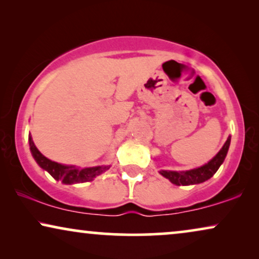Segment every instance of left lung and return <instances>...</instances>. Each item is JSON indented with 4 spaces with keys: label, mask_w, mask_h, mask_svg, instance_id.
Segmentation results:
<instances>
[{
    "label": "left lung",
    "mask_w": 259,
    "mask_h": 259,
    "mask_svg": "<svg viewBox=\"0 0 259 259\" xmlns=\"http://www.w3.org/2000/svg\"><path fill=\"white\" fill-rule=\"evenodd\" d=\"M230 141H231V137L228 138V140L225 141L224 146L222 147V150L215 154V157L211 159L207 164H205L200 167L190 169V171H165L161 169L160 175L165 177L166 179H168L169 182L175 185H194V184H200L203 182H206L207 179H210L215 172L218 171V168L221 167V165L224 161V159L228 154L229 147H230Z\"/></svg>",
    "instance_id": "left-lung-1"
}]
</instances>
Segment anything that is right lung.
<instances>
[{"instance_id":"right-lung-1","label":"right lung","mask_w":259,"mask_h":259,"mask_svg":"<svg viewBox=\"0 0 259 259\" xmlns=\"http://www.w3.org/2000/svg\"><path fill=\"white\" fill-rule=\"evenodd\" d=\"M29 146L30 152L33 157L41 168H44L51 175L53 178L56 180H61L63 184H76V183H84L91 182L95 177L101 175L106 169L109 168V166H95V167H84L79 168L73 165H62L59 162L49 160L46 158L40 151L37 150L34 145V141L31 139L29 134Z\"/></svg>"}]
</instances>
